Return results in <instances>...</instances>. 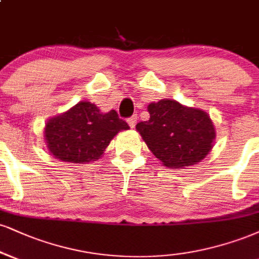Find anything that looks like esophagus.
I'll return each mask as SVG.
<instances>
[{
  "label": "esophagus",
  "mask_w": 259,
  "mask_h": 259,
  "mask_svg": "<svg viewBox=\"0 0 259 259\" xmlns=\"http://www.w3.org/2000/svg\"><path fill=\"white\" fill-rule=\"evenodd\" d=\"M136 123H138V116H136V114H134L133 117H130L129 119H127V124H129V126L132 127H135V125H136Z\"/></svg>",
  "instance_id": "esophagus-1"
}]
</instances>
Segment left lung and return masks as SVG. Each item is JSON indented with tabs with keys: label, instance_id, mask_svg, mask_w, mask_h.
I'll return each instance as SVG.
<instances>
[{
	"label": "left lung",
	"instance_id": "left-lung-1",
	"mask_svg": "<svg viewBox=\"0 0 259 259\" xmlns=\"http://www.w3.org/2000/svg\"><path fill=\"white\" fill-rule=\"evenodd\" d=\"M147 110L149 119L136 124V130L164 166L185 169L210 153L216 130L206 112L171 99L152 102Z\"/></svg>",
	"mask_w": 259,
	"mask_h": 259
}]
</instances>
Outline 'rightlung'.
<instances>
[{"mask_svg": "<svg viewBox=\"0 0 259 259\" xmlns=\"http://www.w3.org/2000/svg\"><path fill=\"white\" fill-rule=\"evenodd\" d=\"M129 125L117 112L100 111L95 104L79 101L64 113L49 118L45 140L54 158L73 164L100 159L112 139Z\"/></svg>", "mask_w": 259, "mask_h": 259, "instance_id": "obj_1", "label": "right lung"}]
</instances>
